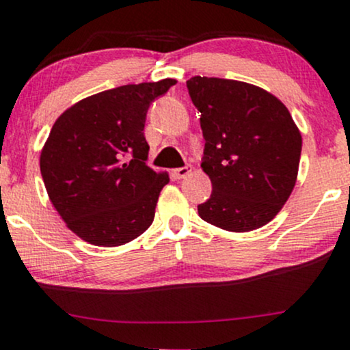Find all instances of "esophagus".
I'll return each mask as SVG.
<instances>
[{
    "label": "esophagus",
    "instance_id": "esophagus-1",
    "mask_svg": "<svg viewBox=\"0 0 350 350\" xmlns=\"http://www.w3.org/2000/svg\"><path fill=\"white\" fill-rule=\"evenodd\" d=\"M191 171H193V167L191 166H184V167H178L172 171V174H174L176 179H184L186 176L191 174Z\"/></svg>",
    "mask_w": 350,
    "mask_h": 350
}]
</instances>
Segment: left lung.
<instances>
[{
    "label": "left lung",
    "mask_w": 350,
    "mask_h": 350,
    "mask_svg": "<svg viewBox=\"0 0 350 350\" xmlns=\"http://www.w3.org/2000/svg\"><path fill=\"white\" fill-rule=\"evenodd\" d=\"M186 84L201 113V167L213 183L199 216L232 232L262 228L297 179L302 137L293 116L275 96L252 84L206 76Z\"/></svg>",
    "instance_id": "left-lung-1"
}]
</instances>
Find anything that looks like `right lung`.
<instances>
[{"label":"right lung","mask_w":350,"mask_h":350,"mask_svg":"<svg viewBox=\"0 0 350 350\" xmlns=\"http://www.w3.org/2000/svg\"><path fill=\"white\" fill-rule=\"evenodd\" d=\"M176 79L126 84L93 94L53 124L40 157L53 206L76 236L103 247L141 236L154 219L166 172L148 164L149 106Z\"/></svg>","instance_id":"add662e5"}]
</instances>
